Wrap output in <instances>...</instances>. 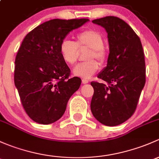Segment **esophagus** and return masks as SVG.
Instances as JSON below:
<instances>
[{"label":"esophagus","mask_w":159,"mask_h":159,"mask_svg":"<svg viewBox=\"0 0 159 159\" xmlns=\"http://www.w3.org/2000/svg\"><path fill=\"white\" fill-rule=\"evenodd\" d=\"M82 83H83V84H87V83H89V81H88L87 80H84V79H83V80H82Z\"/></svg>","instance_id":"esophagus-1"}]
</instances>
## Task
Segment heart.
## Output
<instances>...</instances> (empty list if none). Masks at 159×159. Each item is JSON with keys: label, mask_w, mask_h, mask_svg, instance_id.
I'll list each match as a JSON object with an SVG mask.
<instances>
[{"label": "heart", "mask_w": 159, "mask_h": 159, "mask_svg": "<svg viewBox=\"0 0 159 159\" xmlns=\"http://www.w3.org/2000/svg\"><path fill=\"white\" fill-rule=\"evenodd\" d=\"M103 44V37L100 32L94 30H86L77 34L76 42L70 39L62 40L60 44V53L65 63L73 65L77 60L78 48L89 47L87 59L90 60L76 65L73 68V73L83 79H89L99 67V63L92 59L96 58L100 62H103L106 59V51Z\"/></svg>", "instance_id": "1"}]
</instances>
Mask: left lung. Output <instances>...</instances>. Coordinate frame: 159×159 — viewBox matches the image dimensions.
<instances>
[{
  "label": "left lung",
  "instance_id": "left-lung-1",
  "mask_svg": "<svg viewBox=\"0 0 159 159\" xmlns=\"http://www.w3.org/2000/svg\"><path fill=\"white\" fill-rule=\"evenodd\" d=\"M108 34L107 66L98 74L103 83L92 82L90 108L105 125L123 123L136 109L145 83V63L139 37L123 20L113 16L93 20Z\"/></svg>",
  "mask_w": 159,
  "mask_h": 159
}]
</instances>
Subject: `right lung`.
Segmentation results:
<instances>
[{
    "instance_id": "add662e5",
    "label": "right lung",
    "mask_w": 159,
    "mask_h": 159,
    "mask_svg": "<svg viewBox=\"0 0 159 159\" xmlns=\"http://www.w3.org/2000/svg\"><path fill=\"white\" fill-rule=\"evenodd\" d=\"M89 20H50L24 37L16 56L14 84L24 110L34 122L48 125L60 119L80 88L79 77L69 78L70 70L60 56V44L70 31Z\"/></svg>"
}]
</instances>
